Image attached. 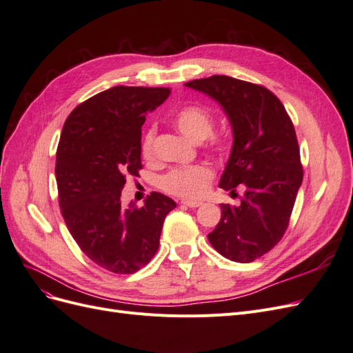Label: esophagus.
Masks as SVG:
<instances>
[{
  "label": "esophagus",
  "instance_id": "esophagus-1",
  "mask_svg": "<svg viewBox=\"0 0 353 353\" xmlns=\"http://www.w3.org/2000/svg\"><path fill=\"white\" fill-rule=\"evenodd\" d=\"M181 205L187 206V208H199V206L203 205V203L201 201H193V200H181Z\"/></svg>",
  "mask_w": 353,
  "mask_h": 353
}]
</instances>
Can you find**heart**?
Masks as SVG:
<instances>
[{"label": "heart", "mask_w": 353, "mask_h": 353, "mask_svg": "<svg viewBox=\"0 0 353 353\" xmlns=\"http://www.w3.org/2000/svg\"><path fill=\"white\" fill-rule=\"evenodd\" d=\"M172 121L178 130L193 141H203L208 138V147L218 156L227 154L230 141L223 135H210L213 130L212 112L201 104H185L174 113ZM156 128L150 126L141 140V156L147 162L154 159ZM213 179V170L208 165H193L170 169L162 178L160 187L168 194L185 200H197L205 196Z\"/></svg>", "instance_id": "b5f03b06"}]
</instances>
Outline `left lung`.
Here are the masks:
<instances>
[{"mask_svg": "<svg viewBox=\"0 0 353 353\" xmlns=\"http://www.w3.org/2000/svg\"><path fill=\"white\" fill-rule=\"evenodd\" d=\"M187 87L215 99L228 114L234 144L219 187L245 190L240 206L221 205V221L208 239L223 258L248 263L283 239L303 179L293 122L263 85L225 74L194 79Z\"/></svg>", "mask_w": 353, "mask_h": 353, "instance_id": "8db88e82", "label": "left lung"}]
</instances>
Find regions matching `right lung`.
I'll list each match as a JSON object with an SVG mask.
<instances>
[{
  "instance_id": "add662e5",
  "label": "right lung",
  "mask_w": 353,
  "mask_h": 353,
  "mask_svg": "<svg viewBox=\"0 0 353 353\" xmlns=\"http://www.w3.org/2000/svg\"><path fill=\"white\" fill-rule=\"evenodd\" d=\"M168 95V88L119 85L77 105L63 125L56 157L63 219L81 250L114 274H134L153 259L163 221L176 206L156 191L143 208L121 203L126 178L143 169L145 113Z\"/></svg>"
}]
</instances>
